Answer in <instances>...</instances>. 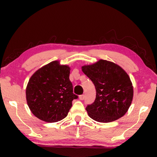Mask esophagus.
Segmentation results:
<instances>
[{"label": "esophagus", "instance_id": "34e87169", "mask_svg": "<svg viewBox=\"0 0 157 157\" xmlns=\"http://www.w3.org/2000/svg\"><path fill=\"white\" fill-rule=\"evenodd\" d=\"M84 98H85V96L84 95L79 96V99H80V100H83V99H84Z\"/></svg>", "mask_w": 157, "mask_h": 157}]
</instances>
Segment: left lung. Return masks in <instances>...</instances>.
Listing matches in <instances>:
<instances>
[{
  "label": "left lung",
  "mask_w": 157,
  "mask_h": 157,
  "mask_svg": "<svg viewBox=\"0 0 157 157\" xmlns=\"http://www.w3.org/2000/svg\"><path fill=\"white\" fill-rule=\"evenodd\" d=\"M81 69L94 83L96 91L94 102L86 108L89 117L102 123L123 117L134 96L127 73L117 64L102 59L91 65L83 66Z\"/></svg>",
  "instance_id": "left-lung-1"
}]
</instances>
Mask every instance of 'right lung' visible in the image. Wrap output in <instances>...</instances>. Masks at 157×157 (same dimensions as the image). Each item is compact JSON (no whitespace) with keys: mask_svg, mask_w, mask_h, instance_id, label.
<instances>
[{"mask_svg":"<svg viewBox=\"0 0 157 157\" xmlns=\"http://www.w3.org/2000/svg\"><path fill=\"white\" fill-rule=\"evenodd\" d=\"M70 70L68 65L54 61L40 68L30 78L25 89L26 101L38 119L53 123L68 115L72 101L78 98L73 93Z\"/></svg>","mask_w":157,"mask_h":157,"instance_id":"add662e5","label":"right lung"}]
</instances>
